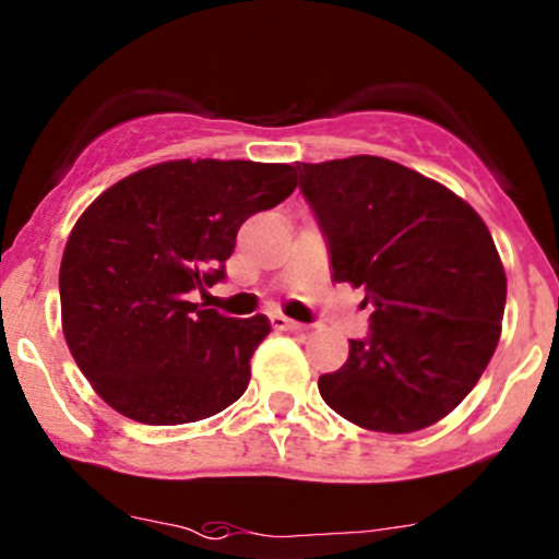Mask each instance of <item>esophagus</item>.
I'll use <instances>...</instances> for the list:
<instances>
[{
    "instance_id": "esophagus-1",
    "label": "esophagus",
    "mask_w": 559,
    "mask_h": 559,
    "mask_svg": "<svg viewBox=\"0 0 559 559\" xmlns=\"http://www.w3.org/2000/svg\"><path fill=\"white\" fill-rule=\"evenodd\" d=\"M270 324H273V329H289V332H302V324H297V321L286 319L284 313H273L270 316Z\"/></svg>"
}]
</instances>
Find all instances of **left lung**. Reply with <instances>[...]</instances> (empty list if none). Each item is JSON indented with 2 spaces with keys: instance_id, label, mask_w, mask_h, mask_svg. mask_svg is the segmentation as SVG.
Returning <instances> with one entry per match:
<instances>
[{
  "instance_id": "obj_1",
  "label": "left lung",
  "mask_w": 559,
  "mask_h": 559,
  "mask_svg": "<svg viewBox=\"0 0 559 559\" xmlns=\"http://www.w3.org/2000/svg\"><path fill=\"white\" fill-rule=\"evenodd\" d=\"M329 240L332 278L364 286L367 340L319 378L345 420L413 433L468 396L501 337L507 273L492 235L439 181L374 155L297 163Z\"/></svg>"
}]
</instances>
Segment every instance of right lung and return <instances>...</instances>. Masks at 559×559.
<instances>
[{"mask_svg":"<svg viewBox=\"0 0 559 559\" xmlns=\"http://www.w3.org/2000/svg\"><path fill=\"white\" fill-rule=\"evenodd\" d=\"M286 163L168 160L104 190L72 227L61 326L93 391L126 418L181 426L243 396L264 316L190 302L225 278L238 227L295 192Z\"/></svg>","mask_w":559,"mask_h":559,"instance_id":"add662e5","label":"right lung"}]
</instances>
